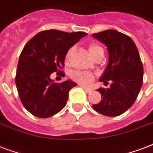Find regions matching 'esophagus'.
Masks as SVG:
<instances>
[{"label":"esophagus","instance_id":"obj_1","mask_svg":"<svg viewBox=\"0 0 153 153\" xmlns=\"http://www.w3.org/2000/svg\"><path fill=\"white\" fill-rule=\"evenodd\" d=\"M80 87H81V88H82V89H84V90H85V91L86 92V93H87V94H89V93H90V92H92V89H88V88H87V87H85V86L84 85H80Z\"/></svg>","mask_w":153,"mask_h":153}]
</instances>
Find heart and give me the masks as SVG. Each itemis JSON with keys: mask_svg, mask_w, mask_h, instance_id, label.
Returning <instances> with one entry per match:
<instances>
[{"mask_svg": "<svg viewBox=\"0 0 153 153\" xmlns=\"http://www.w3.org/2000/svg\"><path fill=\"white\" fill-rule=\"evenodd\" d=\"M74 50H75L74 47H72L67 51L66 56H65V59H66L67 62H68L70 60L72 54L74 52ZM88 50H89V54H90V56H92L93 59H94L95 56H97V54L103 52L102 48L101 46L98 45V44H96V43H91V44H89L88 46ZM71 77H72L73 81H76L78 83L84 85H89V84H91L93 82V81H94V76L92 75L91 73H89V72L76 71V72H73L71 74Z\"/></svg>", "mask_w": 153, "mask_h": 153, "instance_id": "b5f03b06", "label": "heart"}]
</instances>
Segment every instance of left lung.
<instances>
[{
	"label": "left lung",
	"mask_w": 153,
	"mask_h": 153,
	"mask_svg": "<svg viewBox=\"0 0 153 153\" xmlns=\"http://www.w3.org/2000/svg\"><path fill=\"white\" fill-rule=\"evenodd\" d=\"M92 35L107 47L109 62L99 81L111 82L109 89H97L102 99L93 108L103 115L119 116L134 104L143 85L140 54L133 40L121 32L106 30Z\"/></svg>",
	"instance_id": "obj_1"
}]
</instances>
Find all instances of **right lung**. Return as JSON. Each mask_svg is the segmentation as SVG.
I'll return each instance as SVG.
<instances>
[{
  "mask_svg": "<svg viewBox=\"0 0 153 153\" xmlns=\"http://www.w3.org/2000/svg\"><path fill=\"white\" fill-rule=\"evenodd\" d=\"M86 34L49 30L26 42L19 57L15 82L21 102L33 115L49 118L66 105L68 92L76 83L71 80L55 83L51 74L65 75L60 69L67 51Z\"/></svg>",
  "mask_w": 153,
  "mask_h": 153,
  "instance_id": "1",
  "label": "right lung"
}]
</instances>
